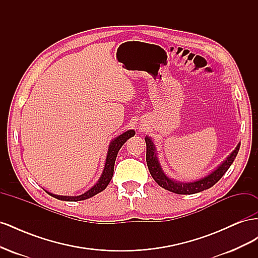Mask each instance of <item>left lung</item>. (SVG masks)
<instances>
[{
    "label": "left lung",
    "instance_id": "left-lung-1",
    "mask_svg": "<svg viewBox=\"0 0 258 258\" xmlns=\"http://www.w3.org/2000/svg\"><path fill=\"white\" fill-rule=\"evenodd\" d=\"M145 142H146V163H147L148 170H150L151 175L155 179V182L159 186H161L162 188L178 195H191V194L200 192L202 190L210 188V187H212L214 184H216L222 178V176L226 173V171H227L231 166V163L233 162V160H235L240 148V144H238L236 150L228 156L227 159H226L216 170H214L212 173H210L206 177H202L198 179V181L192 182V183H177L167 177L165 173L162 172V170L159 166V162L157 160V157H156L155 146L152 142V140L148 137H146Z\"/></svg>",
    "mask_w": 258,
    "mask_h": 258
}]
</instances>
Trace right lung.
Listing matches in <instances>:
<instances>
[{
    "label": "right lung",
    "instance_id": "add662e5",
    "mask_svg": "<svg viewBox=\"0 0 258 258\" xmlns=\"http://www.w3.org/2000/svg\"><path fill=\"white\" fill-rule=\"evenodd\" d=\"M136 135V132L134 130H128L126 132H123L122 135H120L119 137H117L116 139H114V141L111 142L110 147H108V153H107V157H106V161H105V167L103 170V173L101 175L100 179L98 181V183L92 186L91 188L84 192L81 196H76V197H68V196H57V195H52L50 192H48L50 196L57 198L59 200H64V201H80V200H85L88 199L95 195L99 194L100 191H102L106 188V186L110 183V181L113 177V173H114V165H115V160L117 157V153L120 150V147L123 145V143L127 141V140L131 137H134Z\"/></svg>",
    "mask_w": 258,
    "mask_h": 258
}]
</instances>
